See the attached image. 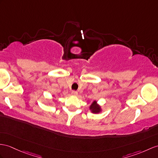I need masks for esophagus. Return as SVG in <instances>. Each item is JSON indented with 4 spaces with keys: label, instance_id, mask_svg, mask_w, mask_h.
Returning a JSON list of instances; mask_svg holds the SVG:
<instances>
[{
    "label": "esophagus",
    "instance_id": "34e87169",
    "mask_svg": "<svg viewBox=\"0 0 158 158\" xmlns=\"http://www.w3.org/2000/svg\"><path fill=\"white\" fill-rule=\"evenodd\" d=\"M71 94L72 95H74V96H77V95H78V92L75 91V90H73V91H72V93Z\"/></svg>",
    "mask_w": 158,
    "mask_h": 158
}]
</instances>
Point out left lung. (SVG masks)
Instances as JSON below:
<instances>
[{
	"instance_id": "1",
	"label": "left lung",
	"mask_w": 158,
	"mask_h": 158,
	"mask_svg": "<svg viewBox=\"0 0 158 158\" xmlns=\"http://www.w3.org/2000/svg\"><path fill=\"white\" fill-rule=\"evenodd\" d=\"M90 110L92 113H99L101 111V106L98 105L97 102L96 101H93V102L91 104L90 106Z\"/></svg>"
}]
</instances>
